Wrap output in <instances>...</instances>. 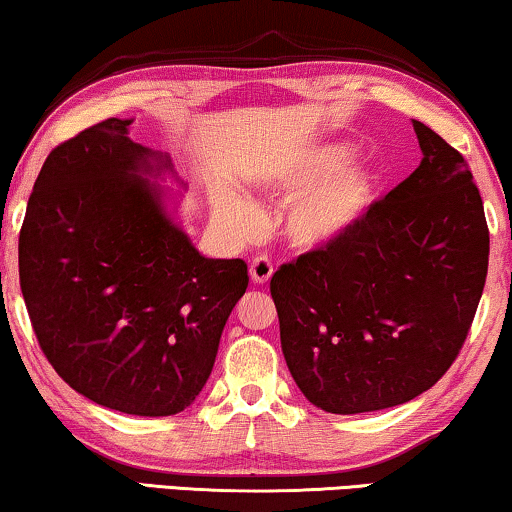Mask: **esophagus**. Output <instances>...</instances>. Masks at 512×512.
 I'll return each instance as SVG.
<instances>
[{
  "label": "esophagus",
  "mask_w": 512,
  "mask_h": 512,
  "mask_svg": "<svg viewBox=\"0 0 512 512\" xmlns=\"http://www.w3.org/2000/svg\"><path fill=\"white\" fill-rule=\"evenodd\" d=\"M271 276H273V264L269 257L259 255L253 259V262H250V278H253V283L264 285V283H269Z\"/></svg>",
  "instance_id": "obj_1"
}]
</instances>
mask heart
<instances>
[{
    "mask_svg": "<svg viewBox=\"0 0 512 512\" xmlns=\"http://www.w3.org/2000/svg\"><path fill=\"white\" fill-rule=\"evenodd\" d=\"M355 157V146L343 141L322 143L292 155L266 176L269 190L298 194L285 213V236L299 248H322L343 239L357 227L376 201V174L366 167H344ZM218 211L236 229H248L257 208L232 194Z\"/></svg>",
    "mask_w": 512,
    "mask_h": 512,
    "instance_id": "heart-1",
    "label": "heart"
}]
</instances>
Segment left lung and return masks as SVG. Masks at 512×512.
Masks as SVG:
<instances>
[{
	"label": "left lung",
	"mask_w": 512,
	"mask_h": 512,
	"mask_svg": "<svg viewBox=\"0 0 512 512\" xmlns=\"http://www.w3.org/2000/svg\"><path fill=\"white\" fill-rule=\"evenodd\" d=\"M422 162L343 239L273 273L294 383L327 413L399 406L455 362L478 311L489 229L469 164L413 120Z\"/></svg>",
	"instance_id": "8db88e82"
}]
</instances>
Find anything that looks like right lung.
I'll return each instance as SVG.
<instances>
[{"instance_id":"1","label":"right lung","mask_w":512,"mask_h":512,"mask_svg":"<svg viewBox=\"0 0 512 512\" xmlns=\"http://www.w3.org/2000/svg\"><path fill=\"white\" fill-rule=\"evenodd\" d=\"M129 125L109 118L50 150L20 229V290L64 383L164 417L211 376L248 264L199 255L146 178L171 160L129 139Z\"/></svg>"}]
</instances>
